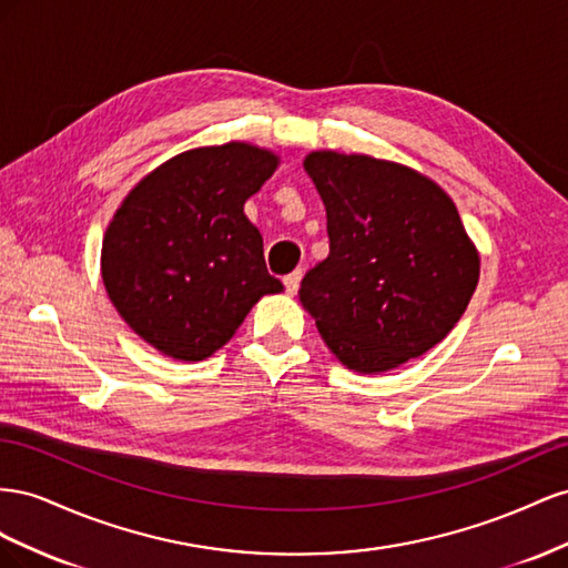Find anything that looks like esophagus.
Listing matches in <instances>:
<instances>
[{
	"label": "esophagus",
	"instance_id": "34e87169",
	"mask_svg": "<svg viewBox=\"0 0 568 568\" xmlns=\"http://www.w3.org/2000/svg\"><path fill=\"white\" fill-rule=\"evenodd\" d=\"M300 281H302V271H293V273H287V275H285L283 283H285V290H287L290 295H295V293H297Z\"/></svg>",
	"mask_w": 568,
	"mask_h": 568
}]
</instances>
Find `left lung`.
I'll return each mask as SVG.
<instances>
[{"instance_id": "1", "label": "left lung", "mask_w": 568, "mask_h": 568, "mask_svg": "<svg viewBox=\"0 0 568 568\" xmlns=\"http://www.w3.org/2000/svg\"><path fill=\"white\" fill-rule=\"evenodd\" d=\"M304 169L326 204L331 240L300 285L323 343L359 374L435 347L478 285L480 262L455 202L393 161L314 152Z\"/></svg>"}]
</instances>
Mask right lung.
<instances>
[{"instance_id":"1","label":"right lung","mask_w":568,"mask_h":568,"mask_svg":"<svg viewBox=\"0 0 568 568\" xmlns=\"http://www.w3.org/2000/svg\"><path fill=\"white\" fill-rule=\"evenodd\" d=\"M245 142L169 159L131 190L102 245L106 293L142 339L181 362L223 347L262 295L281 293L242 206L275 171Z\"/></svg>"}]
</instances>
